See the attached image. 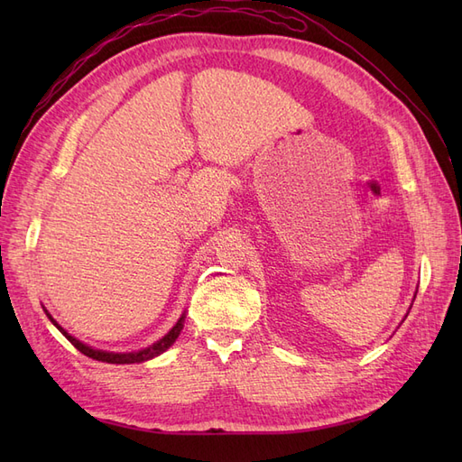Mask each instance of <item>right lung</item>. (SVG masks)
<instances>
[{
	"instance_id": "right-lung-1",
	"label": "right lung",
	"mask_w": 462,
	"mask_h": 462,
	"mask_svg": "<svg viewBox=\"0 0 462 462\" xmlns=\"http://www.w3.org/2000/svg\"><path fill=\"white\" fill-rule=\"evenodd\" d=\"M48 318L53 321V326L58 328L69 341H71V345H73L75 348H79V351H80L82 355H87L88 358H94V360L109 362V365H134V362H144V360H150V358H153V356L162 355V353L165 351V348H170V346L175 343V339L179 337L180 329H183V321H185V316H180L177 324L173 326V329H171L170 333H167L163 339H160L158 343H153V345L143 348V351H138V353H107V351H97V348H92V346H88V345H85V343H80L79 339L73 337V335H69L61 326L55 324V319H53L50 314H48Z\"/></svg>"
}]
</instances>
